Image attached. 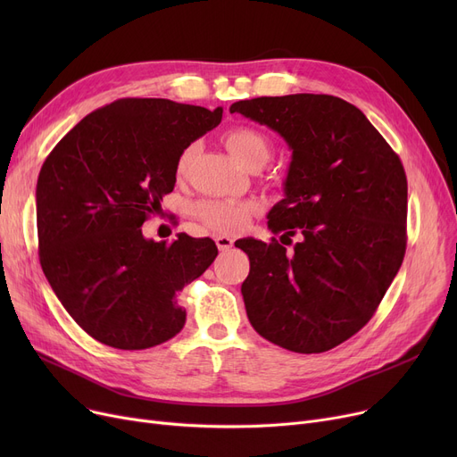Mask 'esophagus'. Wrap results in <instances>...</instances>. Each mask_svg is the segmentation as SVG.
I'll return each mask as SVG.
<instances>
[{
	"mask_svg": "<svg viewBox=\"0 0 457 457\" xmlns=\"http://www.w3.org/2000/svg\"><path fill=\"white\" fill-rule=\"evenodd\" d=\"M214 243H216V246H219L220 252H228L233 246V238L226 237V235H216Z\"/></svg>",
	"mask_w": 457,
	"mask_h": 457,
	"instance_id": "obj_1",
	"label": "esophagus"
}]
</instances>
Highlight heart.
<instances>
[{
  "mask_svg": "<svg viewBox=\"0 0 457 457\" xmlns=\"http://www.w3.org/2000/svg\"><path fill=\"white\" fill-rule=\"evenodd\" d=\"M224 140L233 157L248 168L262 166L270 159V154H272L270 142L265 133H261L255 128H250V126L231 128L226 133ZM196 148H198L196 144H188V146L181 152L176 164L178 176L187 174L188 164L196 154ZM255 211H257V205L253 202L233 200V198H207L196 205V214L200 219L209 228L220 233H235L238 229H243Z\"/></svg>",
  "mask_w": 457,
  "mask_h": 457,
  "instance_id": "b5f03b06",
  "label": "heart"
}]
</instances>
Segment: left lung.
I'll use <instances>...</instances> for the list:
<instances>
[{
	"instance_id": "1",
	"label": "left lung",
	"mask_w": 457,
	"mask_h": 457,
	"mask_svg": "<svg viewBox=\"0 0 457 457\" xmlns=\"http://www.w3.org/2000/svg\"><path fill=\"white\" fill-rule=\"evenodd\" d=\"M293 152L272 233L300 241L287 253L243 238L250 274L241 293L253 329L298 353H320L361 329L405 253L407 179L398 155L355 105L328 94L235 102ZM285 245V243H283Z\"/></svg>"
}]
</instances>
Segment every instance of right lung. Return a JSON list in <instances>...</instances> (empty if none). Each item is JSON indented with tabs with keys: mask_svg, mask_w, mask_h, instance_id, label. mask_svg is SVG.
Masks as SVG:
<instances>
[{
	"mask_svg": "<svg viewBox=\"0 0 457 457\" xmlns=\"http://www.w3.org/2000/svg\"><path fill=\"white\" fill-rule=\"evenodd\" d=\"M222 120V107L162 98L116 100L85 116L44 161L37 181L40 265L90 337L144 350L185 326L178 293L219 255L211 238L142 235L174 190L181 152Z\"/></svg>",
	"mask_w": 457,
	"mask_h": 457,
	"instance_id": "obj_1",
	"label": "right lung"
}]
</instances>
